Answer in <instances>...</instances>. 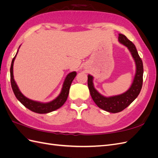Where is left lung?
I'll use <instances>...</instances> for the list:
<instances>
[{
  "mask_svg": "<svg viewBox=\"0 0 158 158\" xmlns=\"http://www.w3.org/2000/svg\"><path fill=\"white\" fill-rule=\"evenodd\" d=\"M118 41L128 47L136 63V74L131 88L126 92L121 95L107 98L100 94L94 88L93 76L89 74L88 76V88L94 102L99 108L113 113L122 111L138 97L142 87L143 73H144L142 60L138 53L135 45L132 44V41L128 40L125 35H123L121 33L118 34Z\"/></svg>",
  "mask_w": 158,
  "mask_h": 158,
  "instance_id": "1",
  "label": "left lung"
}]
</instances>
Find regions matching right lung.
I'll use <instances>...</instances> for the list:
<instances>
[{
  "instance_id": "add662e5",
  "label": "right lung",
  "mask_w": 158,
  "mask_h": 158,
  "mask_svg": "<svg viewBox=\"0 0 158 158\" xmlns=\"http://www.w3.org/2000/svg\"><path fill=\"white\" fill-rule=\"evenodd\" d=\"M18 51H17L15 56L14 57L11 66H10V82H11V86L12 90L14 92V95L16 97V98L23 104L26 108L31 110V111L35 112L37 113H47L55 111V110L60 108L61 106H63V104L67 99L68 95L69 94V89L70 88V85L72 82H73V80L74 79L75 76H76V72H73V73H69L67 76H66L65 80L63 84V88H62L61 92L59 95L52 102L46 103H42L40 102H37L33 101L30 99L26 98L23 95L19 89L18 85L14 79V75H13V64L14 61L15 59L16 55L18 53Z\"/></svg>"
}]
</instances>
